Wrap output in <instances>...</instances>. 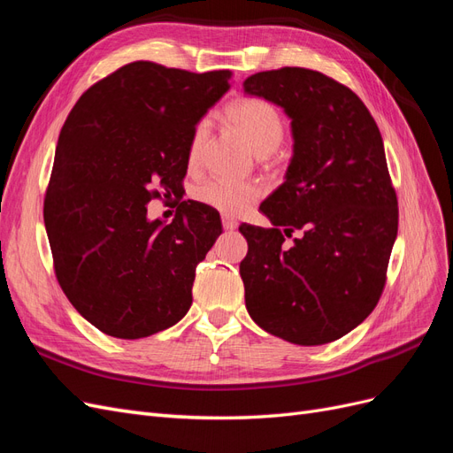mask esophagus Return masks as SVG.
<instances>
[{
  "instance_id": "esophagus-1",
  "label": "esophagus",
  "mask_w": 453,
  "mask_h": 453,
  "mask_svg": "<svg viewBox=\"0 0 453 453\" xmlns=\"http://www.w3.org/2000/svg\"><path fill=\"white\" fill-rule=\"evenodd\" d=\"M223 228L225 230H236L238 228V221H236V219L228 217V215H223Z\"/></svg>"
}]
</instances>
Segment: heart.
<instances>
[{
    "instance_id": "heart-1",
    "label": "heart",
    "mask_w": 453,
    "mask_h": 453,
    "mask_svg": "<svg viewBox=\"0 0 453 453\" xmlns=\"http://www.w3.org/2000/svg\"><path fill=\"white\" fill-rule=\"evenodd\" d=\"M232 127L258 157H266L276 150L285 135V122L280 111L263 98H242L228 107ZM210 134V122L200 120L190 135L188 164L198 166L203 153L205 140ZM260 196V187L255 183H234L228 180H215L196 190V198L208 208L223 215H242L251 208Z\"/></svg>"
}]
</instances>
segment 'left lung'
<instances>
[{
	"instance_id": "8db88e82",
	"label": "left lung",
	"mask_w": 453,
	"mask_h": 453,
	"mask_svg": "<svg viewBox=\"0 0 453 453\" xmlns=\"http://www.w3.org/2000/svg\"><path fill=\"white\" fill-rule=\"evenodd\" d=\"M243 92L281 107L293 135L285 180L258 208L272 228L240 226L245 308L291 344H328L368 318L386 285L399 208L380 130L357 94L304 67L255 73Z\"/></svg>"
}]
</instances>
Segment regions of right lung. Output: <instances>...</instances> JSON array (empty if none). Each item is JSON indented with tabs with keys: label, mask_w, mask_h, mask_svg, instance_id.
Here are the masks:
<instances>
[{
	"label": "right lung",
	"mask_w": 453,
	"mask_h": 453,
	"mask_svg": "<svg viewBox=\"0 0 453 453\" xmlns=\"http://www.w3.org/2000/svg\"><path fill=\"white\" fill-rule=\"evenodd\" d=\"M230 75L132 62L90 87L64 122L45 228L62 291L109 336L160 333L193 304L196 265L221 236V217L185 200L166 223L147 205L183 193L190 135Z\"/></svg>",
	"instance_id": "add662e5"
}]
</instances>
